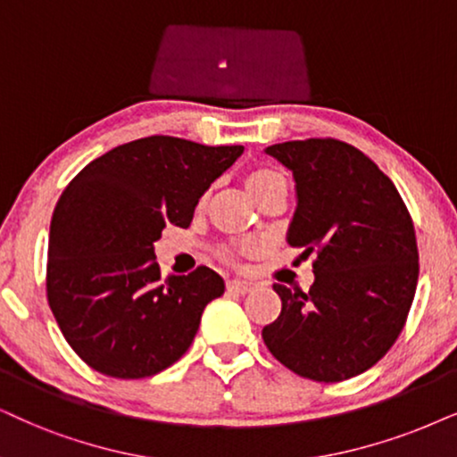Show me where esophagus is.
Returning <instances> with one entry per match:
<instances>
[{
  "label": "esophagus",
  "mask_w": 457,
  "mask_h": 457,
  "mask_svg": "<svg viewBox=\"0 0 457 457\" xmlns=\"http://www.w3.org/2000/svg\"><path fill=\"white\" fill-rule=\"evenodd\" d=\"M228 291L229 293H240V295H245V293L253 291V287L245 280H228Z\"/></svg>",
  "instance_id": "1"
}]
</instances>
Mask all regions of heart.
Wrapping results in <instances>:
<instances>
[{"instance_id": "obj_1", "label": "heart", "mask_w": 457, "mask_h": 457, "mask_svg": "<svg viewBox=\"0 0 457 457\" xmlns=\"http://www.w3.org/2000/svg\"><path fill=\"white\" fill-rule=\"evenodd\" d=\"M282 186L287 187L285 177H282L278 170L268 169V166H259V169L248 170L246 177H245L246 192L251 194V198L255 200L257 204L263 200V195H268L271 192V189L282 187ZM219 255H221V259H225V262H232V259H234L232 251H221Z\"/></svg>"}]
</instances>
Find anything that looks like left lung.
Returning <instances> with one entry per match:
<instances>
[{"mask_svg": "<svg viewBox=\"0 0 457 457\" xmlns=\"http://www.w3.org/2000/svg\"><path fill=\"white\" fill-rule=\"evenodd\" d=\"M293 172L297 209L287 242L314 253L308 293L276 282L280 316L263 327L268 350L293 373L344 382L395 345L418 287V242L395 183L337 138L265 149Z\"/></svg>", "mask_w": 457, "mask_h": 457, "instance_id": "8db88e82", "label": "left lung"}]
</instances>
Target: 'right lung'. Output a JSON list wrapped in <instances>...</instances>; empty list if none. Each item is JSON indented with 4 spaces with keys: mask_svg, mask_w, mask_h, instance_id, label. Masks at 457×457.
Segmentation results:
<instances>
[{
    "mask_svg": "<svg viewBox=\"0 0 457 457\" xmlns=\"http://www.w3.org/2000/svg\"><path fill=\"white\" fill-rule=\"evenodd\" d=\"M242 152L154 135L113 147L71 179L52 212L46 293L86 365L141 379L186 354L225 285L206 265L162 280L154 242L166 225L189 228L198 200Z\"/></svg>",
    "mask_w": 457,
    "mask_h": 457,
    "instance_id": "1",
    "label": "right lung"
}]
</instances>
